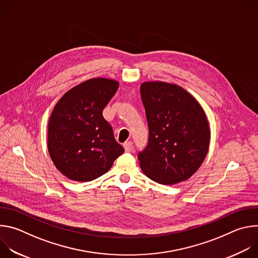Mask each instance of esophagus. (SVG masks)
Masks as SVG:
<instances>
[{"label":"esophagus","instance_id":"obj_1","mask_svg":"<svg viewBox=\"0 0 258 258\" xmlns=\"http://www.w3.org/2000/svg\"><path fill=\"white\" fill-rule=\"evenodd\" d=\"M123 148H124V151H125L126 153L131 152L132 149H133V144H132V142L126 141V142L123 144Z\"/></svg>","mask_w":258,"mask_h":258}]
</instances>
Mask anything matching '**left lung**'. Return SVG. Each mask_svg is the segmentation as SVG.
<instances>
[{
    "instance_id": "8db88e82",
    "label": "left lung",
    "mask_w": 258,
    "mask_h": 258,
    "mask_svg": "<svg viewBox=\"0 0 258 258\" xmlns=\"http://www.w3.org/2000/svg\"><path fill=\"white\" fill-rule=\"evenodd\" d=\"M141 97L149 142L138 158L142 171L162 185L190 178L203 163L210 144L209 123L199 102L185 89L145 82Z\"/></svg>"
}]
</instances>
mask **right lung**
I'll return each instance as SVG.
<instances>
[{
    "mask_svg": "<svg viewBox=\"0 0 258 258\" xmlns=\"http://www.w3.org/2000/svg\"><path fill=\"white\" fill-rule=\"evenodd\" d=\"M118 87L112 79H91L67 91L56 103L48 123V151L67 178L93 180L124 152L102 113Z\"/></svg>",
    "mask_w": 258,
    "mask_h": 258,
    "instance_id": "1",
    "label": "right lung"
}]
</instances>
